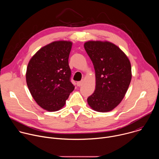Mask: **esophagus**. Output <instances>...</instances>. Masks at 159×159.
I'll return each instance as SVG.
<instances>
[{"label":"esophagus","mask_w":159,"mask_h":159,"mask_svg":"<svg viewBox=\"0 0 159 159\" xmlns=\"http://www.w3.org/2000/svg\"><path fill=\"white\" fill-rule=\"evenodd\" d=\"M83 83H84L83 80H81V81L77 82V86H81V85L83 84Z\"/></svg>","instance_id":"1"}]
</instances>
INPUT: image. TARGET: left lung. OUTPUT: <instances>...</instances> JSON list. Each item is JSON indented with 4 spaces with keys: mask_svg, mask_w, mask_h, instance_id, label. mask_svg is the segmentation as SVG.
Masks as SVG:
<instances>
[{
    "mask_svg": "<svg viewBox=\"0 0 159 159\" xmlns=\"http://www.w3.org/2000/svg\"><path fill=\"white\" fill-rule=\"evenodd\" d=\"M84 48L96 73V89L87 102L94 111H110L127 92L132 76L130 61L118 47L109 41H89Z\"/></svg>",
    "mask_w": 159,
    "mask_h": 159,
    "instance_id": "8db88e82",
    "label": "left lung"
}]
</instances>
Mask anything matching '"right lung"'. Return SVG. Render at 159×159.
Listing matches in <instances>:
<instances>
[{"instance_id": "1", "label": "right lung", "mask_w": 159, "mask_h": 159, "mask_svg": "<svg viewBox=\"0 0 159 159\" xmlns=\"http://www.w3.org/2000/svg\"><path fill=\"white\" fill-rule=\"evenodd\" d=\"M72 45L68 41L52 42L39 50L28 65L26 78L30 92L47 111L61 109L74 90L69 65Z\"/></svg>"}]
</instances>
